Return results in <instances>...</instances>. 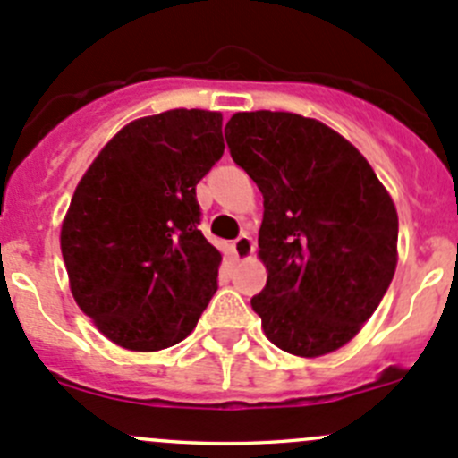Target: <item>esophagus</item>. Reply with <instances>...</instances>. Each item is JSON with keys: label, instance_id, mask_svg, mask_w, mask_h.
<instances>
[{"label": "esophagus", "instance_id": "34e87169", "mask_svg": "<svg viewBox=\"0 0 458 458\" xmlns=\"http://www.w3.org/2000/svg\"><path fill=\"white\" fill-rule=\"evenodd\" d=\"M231 249H233L235 260H249V258L253 256V249H256V244H253L251 235L244 233V235H240L238 240H233Z\"/></svg>", "mask_w": 458, "mask_h": 458}]
</instances>
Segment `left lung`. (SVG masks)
I'll return each mask as SVG.
<instances>
[{
	"label": "left lung",
	"mask_w": 458,
	"mask_h": 458,
	"mask_svg": "<svg viewBox=\"0 0 458 458\" xmlns=\"http://www.w3.org/2000/svg\"><path fill=\"white\" fill-rule=\"evenodd\" d=\"M231 157L265 198L251 307L265 336L302 359L332 354L377 311L398 262L392 196L363 153L314 117L235 113Z\"/></svg>",
	"instance_id": "8db88e82"
}]
</instances>
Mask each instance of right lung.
<instances>
[{
	"mask_svg": "<svg viewBox=\"0 0 458 458\" xmlns=\"http://www.w3.org/2000/svg\"><path fill=\"white\" fill-rule=\"evenodd\" d=\"M223 151V113L174 108L122 126L77 182L62 258L77 307L115 345L184 341L218 289L196 184Z\"/></svg>",
	"mask_w": 458,
	"mask_h": 458,
	"instance_id": "1",
	"label": "right lung"
}]
</instances>
